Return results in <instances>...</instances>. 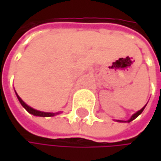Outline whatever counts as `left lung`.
<instances>
[{"label":"left lung","instance_id":"1","mask_svg":"<svg viewBox=\"0 0 161 161\" xmlns=\"http://www.w3.org/2000/svg\"><path fill=\"white\" fill-rule=\"evenodd\" d=\"M145 106H144V107H143V108H142L141 110H139L138 112H136L135 114H132V115H131V117H130V119H129L128 121H122V120H117V121H118V122H130V121L134 120V119H135V118H136V117H137L138 115H140V114H142V112H143V111H144V109H145Z\"/></svg>","mask_w":161,"mask_h":161}]
</instances>
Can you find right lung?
Returning <instances> with one entry per match:
<instances>
[{
	"label": "right lung",
	"instance_id": "1",
	"mask_svg": "<svg viewBox=\"0 0 161 161\" xmlns=\"http://www.w3.org/2000/svg\"><path fill=\"white\" fill-rule=\"evenodd\" d=\"M16 97H17V99H18V101H19V103H21V105L28 111V112L30 113V114H33V115H36V116H43V117H46V116H54V115H56V114H59V113H47V112H42V111H38V110H35V109H33V108H31V107H30L29 105H27L22 100H21V98L17 95V93L16 92Z\"/></svg>",
	"mask_w": 161,
	"mask_h": 161
}]
</instances>
